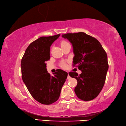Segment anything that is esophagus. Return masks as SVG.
<instances>
[{"label":"esophagus","mask_w":126,"mask_h":126,"mask_svg":"<svg viewBox=\"0 0 126 126\" xmlns=\"http://www.w3.org/2000/svg\"><path fill=\"white\" fill-rule=\"evenodd\" d=\"M67 73H68V77H67V79H71V77L69 76V74H68V72H67Z\"/></svg>","instance_id":"obj_1"}]
</instances>
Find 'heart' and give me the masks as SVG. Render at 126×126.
I'll list each match as a JSON object with an SVG mask.
<instances>
[{"label":"heart","mask_w":126,"mask_h":126,"mask_svg":"<svg viewBox=\"0 0 126 126\" xmlns=\"http://www.w3.org/2000/svg\"><path fill=\"white\" fill-rule=\"evenodd\" d=\"M68 44V43L65 42V41H62L61 42V47H62L64 45H65V44ZM60 66H61V67H62V68H65L66 67H67V63H66L65 61L61 62L60 63Z\"/></svg>","instance_id":"heart-1"}]
</instances>
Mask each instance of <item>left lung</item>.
Wrapping results in <instances>:
<instances>
[{"label": "left lung", "mask_w": 126, "mask_h": 126, "mask_svg": "<svg viewBox=\"0 0 126 126\" xmlns=\"http://www.w3.org/2000/svg\"><path fill=\"white\" fill-rule=\"evenodd\" d=\"M62 37L73 45V67L82 71L79 75L73 72L69 73L77 80L75 93L81 100L91 101L98 95L105 83L109 66L106 51L98 40L84 32L67 33Z\"/></svg>", "instance_id": "8db88e82"}]
</instances>
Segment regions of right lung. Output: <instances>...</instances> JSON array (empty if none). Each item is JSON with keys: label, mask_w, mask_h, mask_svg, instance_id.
I'll list each match as a JSON object with an SVG mask.
<instances>
[{"label": "right lung", "mask_w": 126, "mask_h": 126, "mask_svg": "<svg viewBox=\"0 0 126 126\" xmlns=\"http://www.w3.org/2000/svg\"><path fill=\"white\" fill-rule=\"evenodd\" d=\"M60 34L42 37L28 47L21 61L22 77L28 90L36 101L49 105L56 102L68 73L57 69L54 76L48 73L46 62L50 59V48Z\"/></svg>", "instance_id": "right-lung-1"}]
</instances>
